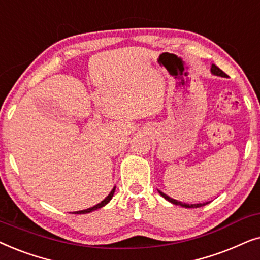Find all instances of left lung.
Wrapping results in <instances>:
<instances>
[{
	"instance_id": "obj_1",
	"label": "left lung",
	"mask_w": 260,
	"mask_h": 260,
	"mask_svg": "<svg viewBox=\"0 0 260 260\" xmlns=\"http://www.w3.org/2000/svg\"><path fill=\"white\" fill-rule=\"evenodd\" d=\"M210 71H212V74L213 75H215V76H219V77H227V75L224 74V72L222 71V70H220L219 68L216 67V65H212V68H210ZM158 192L160 193V195L164 197V199L166 200V201H169V202H171L172 205H176V206H181V207H184V208H199V207H202V206H206L207 203L208 202H206V203H195V205H188V203H183V202H181V201H177V200H175V199H172V197H170V196H168L166 195V193H164V192H161L160 190H158Z\"/></svg>"
}]
</instances>
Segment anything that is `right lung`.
Segmentation results:
<instances>
[{
  "mask_svg": "<svg viewBox=\"0 0 260 260\" xmlns=\"http://www.w3.org/2000/svg\"><path fill=\"white\" fill-rule=\"evenodd\" d=\"M115 188H116V186H114L112 191L109 192V195L107 196L106 199L102 201V202H100L99 205H96V206H94V207H91V208H88V209H84V210H79V212H76L75 214H86V213H90V212H94V210H96V209H100V208H102V207H105L106 205H108L109 201L113 199L114 192H115Z\"/></svg>",
  "mask_w": 260,
  "mask_h": 260,
  "instance_id": "obj_1",
  "label": "right lung"
}]
</instances>
